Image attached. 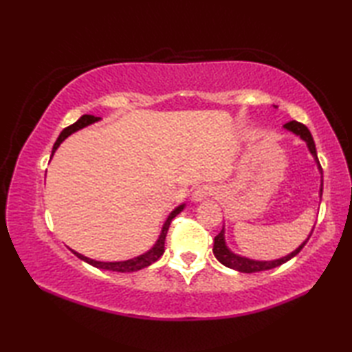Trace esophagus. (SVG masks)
Masks as SVG:
<instances>
[{
	"instance_id": "esophagus-1",
	"label": "esophagus",
	"mask_w": 352,
	"mask_h": 352,
	"mask_svg": "<svg viewBox=\"0 0 352 352\" xmlns=\"http://www.w3.org/2000/svg\"><path fill=\"white\" fill-rule=\"evenodd\" d=\"M212 195H213V189L210 188V186H199V188L193 190L192 199L195 201V203H199V201L207 199L208 197H212Z\"/></svg>"
}]
</instances>
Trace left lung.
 <instances>
[{
	"instance_id": "left-lung-1",
	"label": "left lung",
	"mask_w": 352,
	"mask_h": 352,
	"mask_svg": "<svg viewBox=\"0 0 352 352\" xmlns=\"http://www.w3.org/2000/svg\"><path fill=\"white\" fill-rule=\"evenodd\" d=\"M284 129H286L287 131L296 134V136H300L305 144H307V148L310 154L313 155V159H315L316 164H318V169L320 174H322V168H320V163L318 160V154H316V146H315V140H313L311 138V133L310 130L305 126L304 124L301 122H296V121H290L287 124H284ZM324 184V183H322ZM322 184H320V190H319V195L322 197ZM315 228V227H313ZM313 231V230H311ZM311 233L309 234V237L305 239V241L298 246V248L295 251H292L290 254H287V256L284 257H280L276 260H252V258H248V257H243V256H239V254L231 251L227 243H226V230H221V233L214 237V243H213V254L214 257L218 258L221 263L223 266L227 267H231L234 269V271H239V272H246V274H251V272H260V271H267V269H274L276 266H280L283 263H286V261H289L290 258H294L298 252H300L304 245L307 243V241L310 239Z\"/></svg>"
}]
</instances>
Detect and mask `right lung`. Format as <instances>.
Wrapping results in <instances>:
<instances>
[{
    "label": "right lung",
    "instance_id": "add662e5",
    "mask_svg": "<svg viewBox=\"0 0 352 352\" xmlns=\"http://www.w3.org/2000/svg\"><path fill=\"white\" fill-rule=\"evenodd\" d=\"M96 121H100V118L92 116V115H83V116H81V118L78 119V121H77L76 124L66 126V129L60 133V136L57 138L54 146H52L51 157L54 155V153L57 151V148L60 146V144H62V142H63L66 138L71 136L72 133H76V131H78V130H81V129H85V126L91 125V124H94V122H96ZM184 206H186V204H180V206L175 207L174 210H172V212L169 213L168 219L164 221L163 227H162V233H160L159 239H157V242L154 243L153 248L148 250V251L144 252V254H140V256H138V257H133V258L124 260V261H96V260H94V258H89V257L83 256V254H80V252H76V251H72V252L76 254V256H77L80 260H83V261H86V263L92 265V266L98 267V269H104V271H113V272H134V271H139V269H144V267H146V266H149V265H153L154 261H157V260L160 258V256L164 252V239H166V234H168V230H169L170 222H172V219H174L178 213L183 212Z\"/></svg>",
    "mask_w": 352,
    "mask_h": 352
}]
</instances>
